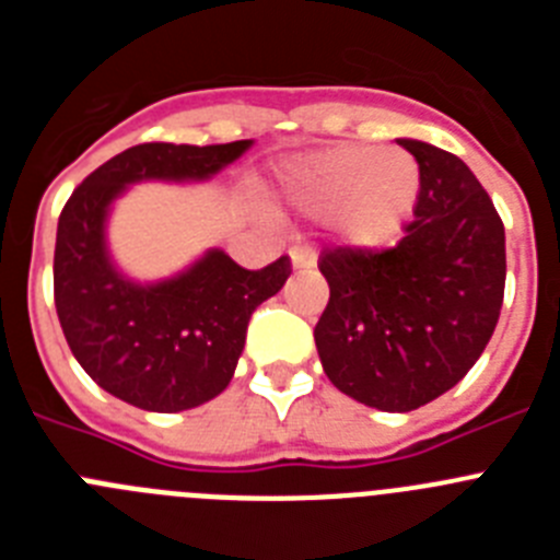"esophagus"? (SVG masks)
<instances>
[{
  "mask_svg": "<svg viewBox=\"0 0 560 560\" xmlns=\"http://www.w3.org/2000/svg\"><path fill=\"white\" fill-rule=\"evenodd\" d=\"M289 257L294 269H308V266L316 264V252L311 246H291Z\"/></svg>",
  "mask_w": 560,
  "mask_h": 560,
  "instance_id": "1",
  "label": "esophagus"
}]
</instances>
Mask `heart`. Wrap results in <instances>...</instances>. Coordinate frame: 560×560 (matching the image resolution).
Segmentation results:
<instances>
[{"label":"heart","mask_w":560,"mask_h":560,"mask_svg":"<svg viewBox=\"0 0 560 560\" xmlns=\"http://www.w3.org/2000/svg\"><path fill=\"white\" fill-rule=\"evenodd\" d=\"M420 190L407 151L341 145L314 153L291 176V196L314 212H334L350 244L378 246L400 230Z\"/></svg>","instance_id":"b5f03b06"}]
</instances>
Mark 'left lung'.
Here are the masks:
<instances>
[{
  "mask_svg": "<svg viewBox=\"0 0 560 560\" xmlns=\"http://www.w3.org/2000/svg\"><path fill=\"white\" fill-rule=\"evenodd\" d=\"M418 162L415 221L393 249H328L314 328L325 375L381 412H412L465 378L499 323L504 224L459 156L398 140Z\"/></svg>",
  "mask_w": 560,
  "mask_h": 560,
  "instance_id": "obj_1",
  "label": "left lung"
}]
</instances>
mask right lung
I'll return each instance as SVG.
<instances>
[{"label": "right lung", "mask_w": 560, "mask_h": 560, "mask_svg": "<svg viewBox=\"0 0 560 560\" xmlns=\"http://www.w3.org/2000/svg\"><path fill=\"white\" fill-rule=\"evenodd\" d=\"M226 145L142 142L89 173L58 219L56 311L89 378L145 412H185L226 389L257 305L289 280V257L249 271L210 249L160 283H133L112 264L106 219L133 182H205L246 153Z\"/></svg>", "instance_id": "obj_1"}]
</instances>
